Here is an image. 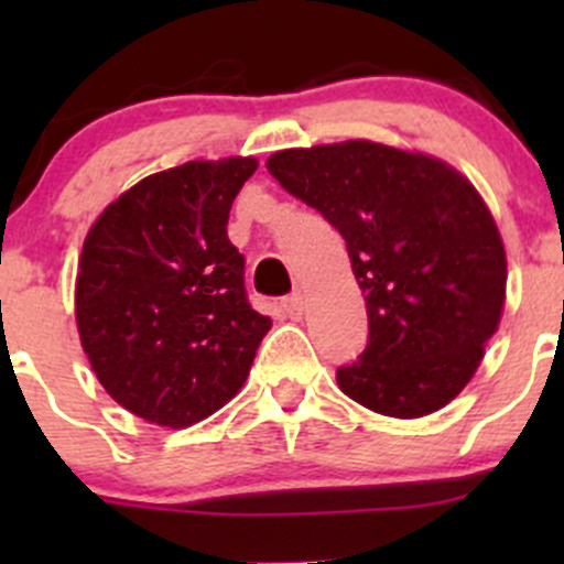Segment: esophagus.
Instances as JSON below:
<instances>
[{"label":"esophagus","mask_w":564,"mask_h":564,"mask_svg":"<svg viewBox=\"0 0 564 564\" xmlns=\"http://www.w3.org/2000/svg\"><path fill=\"white\" fill-rule=\"evenodd\" d=\"M281 308L289 318H300V316H303V294H300V292L286 294V297L281 300Z\"/></svg>","instance_id":"obj_1"}]
</instances>
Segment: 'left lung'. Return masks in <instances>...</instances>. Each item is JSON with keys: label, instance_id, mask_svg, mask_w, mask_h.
Masks as SVG:
<instances>
[{"label": "left lung", "instance_id": "8db88e82", "mask_svg": "<svg viewBox=\"0 0 564 564\" xmlns=\"http://www.w3.org/2000/svg\"><path fill=\"white\" fill-rule=\"evenodd\" d=\"M267 169L340 231L366 294V351L338 368V388L401 420L451 403L497 333L508 283L480 193L447 163L377 141L283 150Z\"/></svg>", "mask_w": 564, "mask_h": 564}]
</instances>
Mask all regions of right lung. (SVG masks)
Masks as SVG:
<instances>
[{
	"instance_id": "right-lung-1",
	"label": "right lung",
	"mask_w": 564,
	"mask_h": 564,
	"mask_svg": "<svg viewBox=\"0 0 564 564\" xmlns=\"http://www.w3.org/2000/svg\"><path fill=\"white\" fill-rule=\"evenodd\" d=\"M253 158L150 174L84 240L76 322L108 395L150 423L187 429L237 395L272 322L250 308L231 202Z\"/></svg>"
}]
</instances>
